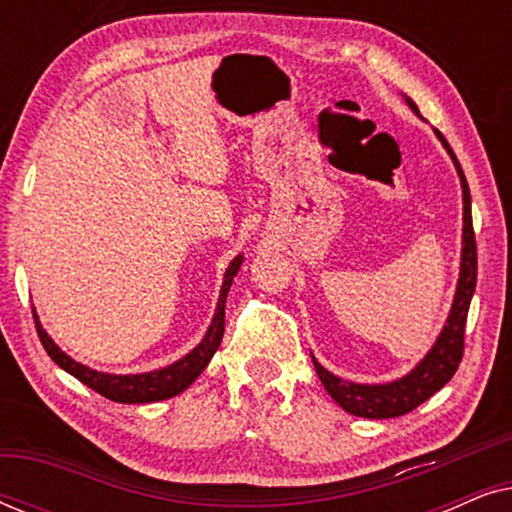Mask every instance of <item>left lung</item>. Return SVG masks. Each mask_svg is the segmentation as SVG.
I'll return each instance as SVG.
<instances>
[{"mask_svg": "<svg viewBox=\"0 0 512 512\" xmlns=\"http://www.w3.org/2000/svg\"><path fill=\"white\" fill-rule=\"evenodd\" d=\"M408 107L419 114L417 104L405 97ZM440 142H443L445 151L450 153L454 167H457L461 193H464V235H461V268H459V282L457 293H454L452 310L447 314V321L443 331L436 338V345L429 349V354L410 370L401 380L387 382V384H356L347 382L342 377L328 373L321 363L314 359V368L324 389L331 394L335 403L349 415L368 417V419H389L401 417L405 412L415 410L422 405L426 398H431L438 389H443L452 375L457 373L461 356H464V328L468 307H471V298L475 291V279H478V247H475V233H473V216H471V191H468L464 170H461L457 156L447 144V139L436 130Z\"/></svg>", "mask_w": 512, "mask_h": 512, "instance_id": "8db88e82", "label": "left lung"}]
</instances>
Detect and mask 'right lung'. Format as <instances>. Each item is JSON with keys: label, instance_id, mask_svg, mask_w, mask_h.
<instances>
[{"label": "right lung", "instance_id": "right-lung-1", "mask_svg": "<svg viewBox=\"0 0 512 512\" xmlns=\"http://www.w3.org/2000/svg\"><path fill=\"white\" fill-rule=\"evenodd\" d=\"M244 256H235L230 261L226 275H223V286L219 293V303H216V312L212 324H209L205 338L193 352H188L184 359L174 361L172 366H165L160 370H151V373H139V375H111V373H100V370H93L83 363L74 361L72 356H67L62 349L51 340V335L44 331V326L39 324L37 312H34V324H37L39 340L48 356L58 363L62 370H67L69 375H74L76 380L86 384L97 394L116 403H156L165 401V398H172L181 394V391L191 387V384L198 380V375L207 368V363L212 361V356L221 345L223 328H226V298L230 291V284L240 270Z\"/></svg>", "mask_w": 512, "mask_h": 512}]
</instances>
